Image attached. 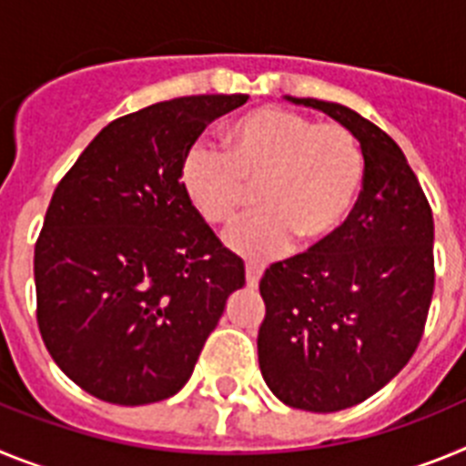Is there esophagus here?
<instances>
[{
    "mask_svg": "<svg viewBox=\"0 0 466 466\" xmlns=\"http://www.w3.org/2000/svg\"><path fill=\"white\" fill-rule=\"evenodd\" d=\"M245 275H247V287H258V279L263 275V266L261 263H254V261H247L245 266Z\"/></svg>",
    "mask_w": 466,
    "mask_h": 466,
    "instance_id": "1",
    "label": "esophagus"
}]
</instances>
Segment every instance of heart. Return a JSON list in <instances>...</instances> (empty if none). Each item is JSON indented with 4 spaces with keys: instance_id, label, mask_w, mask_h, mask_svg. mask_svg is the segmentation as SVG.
Returning a JSON list of instances; mask_svg holds the SVG:
<instances>
[{
    "instance_id": "obj_1",
    "label": "heart",
    "mask_w": 466,
    "mask_h": 466,
    "mask_svg": "<svg viewBox=\"0 0 466 466\" xmlns=\"http://www.w3.org/2000/svg\"><path fill=\"white\" fill-rule=\"evenodd\" d=\"M224 151L193 144L179 184L205 224L238 217L257 188L261 209L226 230L228 249L249 258L327 245L345 228L366 179L361 144L340 123H317L284 106H258L230 123Z\"/></svg>"
}]
</instances>
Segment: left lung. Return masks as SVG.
I'll return each instance as SVG.
<instances>
[{
	"instance_id": "1",
	"label": "left lung",
	"mask_w": 466,
	"mask_h": 466,
	"mask_svg": "<svg viewBox=\"0 0 466 466\" xmlns=\"http://www.w3.org/2000/svg\"><path fill=\"white\" fill-rule=\"evenodd\" d=\"M345 126L366 179L345 228L327 245L263 273L258 366L291 409L357 406L409 364L434 294V219L409 160L385 130L350 106L289 97Z\"/></svg>"
}]
</instances>
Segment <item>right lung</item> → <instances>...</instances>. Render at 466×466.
Segmentation results:
<instances>
[{"instance_id": "right-lung-1", "label": "right lung", "mask_w": 466, "mask_h": 466, "mask_svg": "<svg viewBox=\"0 0 466 466\" xmlns=\"http://www.w3.org/2000/svg\"><path fill=\"white\" fill-rule=\"evenodd\" d=\"M245 102L188 95L116 118L53 191L35 245L36 324L65 376L102 401L179 392L245 284L179 184L193 142Z\"/></svg>"}]
</instances>
